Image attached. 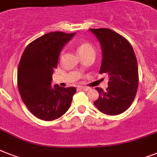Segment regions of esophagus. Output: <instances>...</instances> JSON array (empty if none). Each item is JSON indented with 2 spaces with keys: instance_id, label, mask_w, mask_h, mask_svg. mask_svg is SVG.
Segmentation results:
<instances>
[{
  "instance_id": "esophagus-1",
  "label": "esophagus",
  "mask_w": 157,
  "mask_h": 157,
  "mask_svg": "<svg viewBox=\"0 0 157 157\" xmlns=\"http://www.w3.org/2000/svg\"><path fill=\"white\" fill-rule=\"evenodd\" d=\"M78 89L80 90H89L88 87H86V86H78Z\"/></svg>"
}]
</instances>
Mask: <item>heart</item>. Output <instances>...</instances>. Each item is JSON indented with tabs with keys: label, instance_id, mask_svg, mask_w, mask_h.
Returning <instances> with one entry per match:
<instances>
[{
	"label": "heart",
	"instance_id": "obj_1",
	"mask_svg": "<svg viewBox=\"0 0 157 157\" xmlns=\"http://www.w3.org/2000/svg\"><path fill=\"white\" fill-rule=\"evenodd\" d=\"M91 51L94 52V47L90 43H81V44L79 45L78 48H77V52H78L79 54H83L87 52H91Z\"/></svg>",
	"mask_w": 157,
	"mask_h": 157
}]
</instances>
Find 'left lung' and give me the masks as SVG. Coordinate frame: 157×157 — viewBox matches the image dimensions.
<instances>
[{
  "label": "left lung",
  "mask_w": 157,
  "mask_h": 157,
  "mask_svg": "<svg viewBox=\"0 0 157 157\" xmlns=\"http://www.w3.org/2000/svg\"><path fill=\"white\" fill-rule=\"evenodd\" d=\"M100 43L102 63L99 73L109 76L106 90H95L99 97L94 103L101 112L119 115L132 104L139 86V71L135 54L130 43L108 28L90 29Z\"/></svg>",
  "instance_id": "left-lung-1"
}]
</instances>
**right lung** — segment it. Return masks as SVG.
<instances>
[{
  "label": "right lung",
  "mask_w": 157,
  "mask_h": 157,
  "mask_svg": "<svg viewBox=\"0 0 157 157\" xmlns=\"http://www.w3.org/2000/svg\"><path fill=\"white\" fill-rule=\"evenodd\" d=\"M75 36L62 32L50 33L30 43L23 51L18 67V87L28 110L43 121L61 117L71 106L75 87L51 86L64 45Z\"/></svg>",
  "instance_id": "right-lung-1"
}]
</instances>
